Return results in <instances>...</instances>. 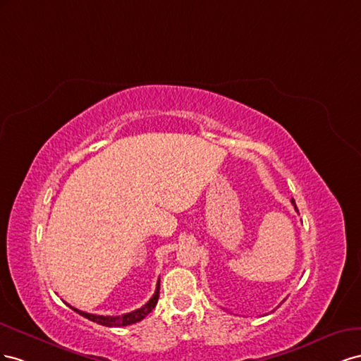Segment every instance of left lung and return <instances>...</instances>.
<instances>
[{
  "instance_id": "left-lung-1",
  "label": "left lung",
  "mask_w": 361,
  "mask_h": 361,
  "mask_svg": "<svg viewBox=\"0 0 361 361\" xmlns=\"http://www.w3.org/2000/svg\"><path fill=\"white\" fill-rule=\"evenodd\" d=\"M292 204H293V207H295V210L298 212V207H296V204H295V200H293V198H292Z\"/></svg>"
}]
</instances>
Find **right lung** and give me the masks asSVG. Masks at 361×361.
I'll list each match as a JSON object with an SVG mask.
<instances>
[{
	"label": "right lung",
	"instance_id": "right-lung-1",
	"mask_svg": "<svg viewBox=\"0 0 361 361\" xmlns=\"http://www.w3.org/2000/svg\"><path fill=\"white\" fill-rule=\"evenodd\" d=\"M159 293H160V280L157 281V287H156V292H154L151 300L143 305L140 308H137V310L135 312H130V313H126L122 316H99V314H90V313H86V312H81V310H77V308L71 307L72 310L77 312L80 316H83L86 319H89V321L92 322H97L99 325H104V326H127V325H131V324H136V322H140L142 319H145L148 313L152 312V308L157 305V301H159Z\"/></svg>",
	"mask_w": 361,
	"mask_h": 361
}]
</instances>
